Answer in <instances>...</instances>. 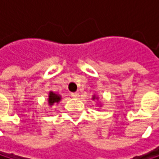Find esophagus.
Instances as JSON below:
<instances>
[{"mask_svg":"<svg viewBox=\"0 0 159 159\" xmlns=\"http://www.w3.org/2000/svg\"><path fill=\"white\" fill-rule=\"evenodd\" d=\"M70 95H71V97H73V98H78V97H79V93H71Z\"/></svg>","mask_w":159,"mask_h":159,"instance_id":"1","label":"esophagus"}]
</instances>
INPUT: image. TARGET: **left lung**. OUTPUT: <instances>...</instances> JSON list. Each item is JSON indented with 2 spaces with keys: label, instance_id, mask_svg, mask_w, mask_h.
Wrapping results in <instances>:
<instances>
[{
  "label": "left lung",
  "instance_id": "obj_1",
  "mask_svg": "<svg viewBox=\"0 0 159 159\" xmlns=\"http://www.w3.org/2000/svg\"><path fill=\"white\" fill-rule=\"evenodd\" d=\"M91 99H93V100H98L99 97L96 96V95H93V98H91ZM97 107H98V108H101V107H102V104H97Z\"/></svg>",
  "mask_w": 159,
  "mask_h": 159
}]
</instances>
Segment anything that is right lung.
<instances>
[{
    "instance_id": "obj_1",
    "label": "right lung",
    "mask_w": 159,
    "mask_h": 159,
    "mask_svg": "<svg viewBox=\"0 0 159 159\" xmlns=\"http://www.w3.org/2000/svg\"><path fill=\"white\" fill-rule=\"evenodd\" d=\"M62 100V96L58 93H55L54 91H49L48 93V104L49 107H52L54 104H58Z\"/></svg>"
}]
</instances>
